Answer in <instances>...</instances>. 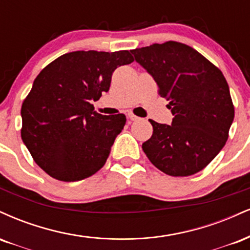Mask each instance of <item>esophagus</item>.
Masks as SVG:
<instances>
[{"label":"esophagus","instance_id":"esophagus-1","mask_svg":"<svg viewBox=\"0 0 250 250\" xmlns=\"http://www.w3.org/2000/svg\"><path fill=\"white\" fill-rule=\"evenodd\" d=\"M127 118L130 119V120H137L138 117L136 116V114H133L132 112H128L127 113Z\"/></svg>","mask_w":250,"mask_h":250}]
</instances>
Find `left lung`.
<instances>
[{
	"label": "left lung",
	"instance_id": "8db88e82",
	"mask_svg": "<svg viewBox=\"0 0 250 250\" xmlns=\"http://www.w3.org/2000/svg\"><path fill=\"white\" fill-rule=\"evenodd\" d=\"M169 101L172 125L149 119L153 133L143 149L153 165L171 177L204 169L228 139L234 105L224 73L187 44L168 41L131 50Z\"/></svg>",
	"mask_w": 250,
	"mask_h": 250
}]
</instances>
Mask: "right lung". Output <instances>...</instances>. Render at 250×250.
Returning <instances> with one entry per match:
<instances>
[{"label": "right lung", "instance_id": "1", "mask_svg": "<svg viewBox=\"0 0 250 250\" xmlns=\"http://www.w3.org/2000/svg\"><path fill=\"white\" fill-rule=\"evenodd\" d=\"M133 61L128 50H81L60 56L38 73L21 108V137L50 177L78 181L104 166L126 117L96 112L91 101L107 92L117 67Z\"/></svg>", "mask_w": 250, "mask_h": 250}]
</instances>
